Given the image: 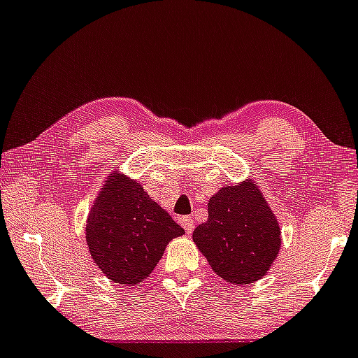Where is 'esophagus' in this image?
<instances>
[{
  "label": "esophagus",
  "mask_w": 358,
  "mask_h": 358,
  "mask_svg": "<svg viewBox=\"0 0 358 358\" xmlns=\"http://www.w3.org/2000/svg\"><path fill=\"white\" fill-rule=\"evenodd\" d=\"M182 226H183L185 231H187V234L193 233V229H194L193 218H189V216H183V218H182Z\"/></svg>",
  "instance_id": "34e87169"
}]
</instances>
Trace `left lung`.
<instances>
[{"instance_id":"1","label":"left lung","mask_w":358,"mask_h":358,"mask_svg":"<svg viewBox=\"0 0 358 358\" xmlns=\"http://www.w3.org/2000/svg\"><path fill=\"white\" fill-rule=\"evenodd\" d=\"M193 241L221 279L250 284L268 273L280 248L279 223L252 180L223 187L208 201Z\"/></svg>"}]
</instances>
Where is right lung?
<instances>
[{
  "instance_id": "obj_1",
  "label": "right lung",
  "mask_w": 358,
  "mask_h": 358,
  "mask_svg": "<svg viewBox=\"0 0 358 358\" xmlns=\"http://www.w3.org/2000/svg\"><path fill=\"white\" fill-rule=\"evenodd\" d=\"M183 233L142 185L115 171L90 208L85 241L102 273L127 286L148 278L166 244Z\"/></svg>"
}]
</instances>
